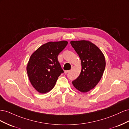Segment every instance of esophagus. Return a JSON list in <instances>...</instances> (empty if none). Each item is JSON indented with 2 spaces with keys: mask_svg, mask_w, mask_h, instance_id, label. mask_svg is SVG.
<instances>
[{
  "mask_svg": "<svg viewBox=\"0 0 129 129\" xmlns=\"http://www.w3.org/2000/svg\"><path fill=\"white\" fill-rule=\"evenodd\" d=\"M70 72V71H64V74H68L69 72Z\"/></svg>",
  "mask_w": 129,
  "mask_h": 129,
  "instance_id": "1",
  "label": "esophagus"
}]
</instances>
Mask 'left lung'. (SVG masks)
I'll use <instances>...</instances> for the list:
<instances>
[{"mask_svg": "<svg viewBox=\"0 0 129 129\" xmlns=\"http://www.w3.org/2000/svg\"><path fill=\"white\" fill-rule=\"evenodd\" d=\"M71 44L79 55L82 64L81 72L73 84L78 90L86 92L95 87L102 78L105 68L102 52L88 41H72Z\"/></svg>", "mask_w": 129, "mask_h": 129, "instance_id": "1", "label": "left lung"}]
</instances>
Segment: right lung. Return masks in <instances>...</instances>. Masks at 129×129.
Returning <instances> with one entry per match:
<instances>
[{
	"label": "right lung",
	"instance_id": "1",
	"mask_svg": "<svg viewBox=\"0 0 129 129\" xmlns=\"http://www.w3.org/2000/svg\"><path fill=\"white\" fill-rule=\"evenodd\" d=\"M67 44L66 41L49 42L30 56L27 72L31 84L38 92L45 93L51 90L58 76L64 73L57 56Z\"/></svg>",
	"mask_w": 129,
	"mask_h": 129
}]
</instances>
